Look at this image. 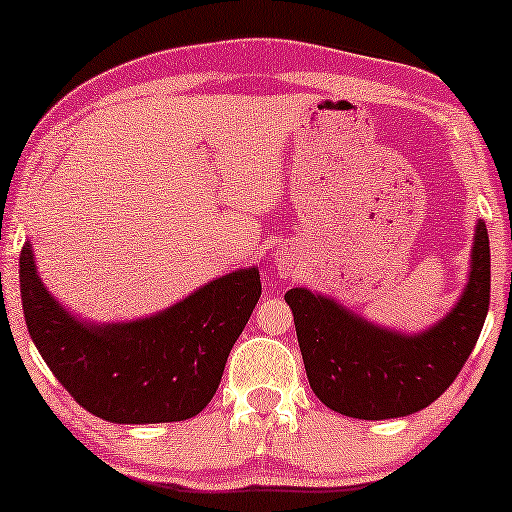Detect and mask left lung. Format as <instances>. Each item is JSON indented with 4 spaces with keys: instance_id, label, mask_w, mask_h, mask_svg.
<instances>
[{
    "instance_id": "8db88e82",
    "label": "left lung",
    "mask_w": 512,
    "mask_h": 512,
    "mask_svg": "<svg viewBox=\"0 0 512 512\" xmlns=\"http://www.w3.org/2000/svg\"><path fill=\"white\" fill-rule=\"evenodd\" d=\"M489 284V237L480 221L464 296L426 333L377 328L312 291H286L312 391L331 410L356 419L405 417L431 405L480 338Z\"/></svg>"
}]
</instances>
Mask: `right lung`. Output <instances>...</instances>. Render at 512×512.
I'll return each instance as SVG.
<instances>
[{"mask_svg": "<svg viewBox=\"0 0 512 512\" xmlns=\"http://www.w3.org/2000/svg\"><path fill=\"white\" fill-rule=\"evenodd\" d=\"M20 298L32 342L81 408L114 424L181 422L219 389L230 349L261 298V275L230 272L153 317L90 326L44 289L25 242Z\"/></svg>", "mask_w": 512, "mask_h": 512, "instance_id": "1", "label": "right lung"}]
</instances>
